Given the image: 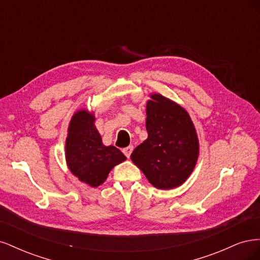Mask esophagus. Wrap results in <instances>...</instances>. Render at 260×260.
I'll list each match as a JSON object with an SVG mask.
<instances>
[{"mask_svg": "<svg viewBox=\"0 0 260 260\" xmlns=\"http://www.w3.org/2000/svg\"><path fill=\"white\" fill-rule=\"evenodd\" d=\"M132 151H133V146H128V147H125V148H123L122 149V152H123V154L128 157H130V155H131V153H132Z\"/></svg>", "mask_w": 260, "mask_h": 260, "instance_id": "esophagus-1", "label": "esophagus"}]
</instances>
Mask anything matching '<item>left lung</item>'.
Instances as JSON below:
<instances>
[{"label":"left lung","instance_id":"1","mask_svg":"<svg viewBox=\"0 0 260 260\" xmlns=\"http://www.w3.org/2000/svg\"><path fill=\"white\" fill-rule=\"evenodd\" d=\"M146 103L147 139L130 158L148 182L160 190L183 184L191 176L200 154L198 133L185 109L159 93Z\"/></svg>","mask_w":260,"mask_h":260}]
</instances>
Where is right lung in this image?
Wrapping results in <instances>:
<instances>
[{
    "label": "right lung",
    "instance_id": "right-lung-1",
    "mask_svg": "<svg viewBox=\"0 0 260 260\" xmlns=\"http://www.w3.org/2000/svg\"><path fill=\"white\" fill-rule=\"evenodd\" d=\"M95 116L79 109L70 119L65 143L66 164L81 182L98 187L105 182L111 170L127 159L120 149L104 145L95 124Z\"/></svg>",
    "mask_w": 260,
    "mask_h": 260
}]
</instances>
